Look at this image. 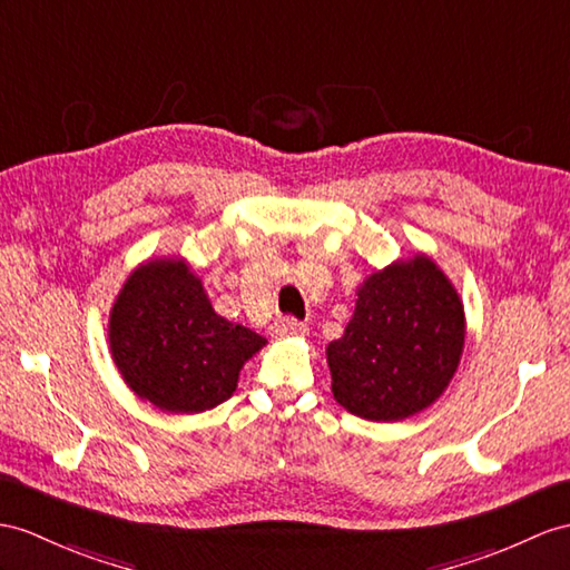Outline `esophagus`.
Returning a JSON list of instances; mask_svg holds the SVG:
<instances>
[{
	"instance_id": "obj_1",
	"label": "esophagus",
	"mask_w": 570,
	"mask_h": 570,
	"mask_svg": "<svg viewBox=\"0 0 570 570\" xmlns=\"http://www.w3.org/2000/svg\"><path fill=\"white\" fill-rule=\"evenodd\" d=\"M271 331L275 338H297L307 333V326L297 322V318H293V316H283V318H277Z\"/></svg>"
}]
</instances>
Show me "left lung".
Instances as JSON below:
<instances>
[{"label":"left lung","instance_id":"obj_1","mask_svg":"<svg viewBox=\"0 0 570 570\" xmlns=\"http://www.w3.org/2000/svg\"><path fill=\"white\" fill-rule=\"evenodd\" d=\"M464 333V304L435 261H394L365 277L353 318L328 343L333 399L377 423L421 413L460 367Z\"/></svg>","mask_w":570,"mask_h":570}]
</instances>
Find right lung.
<instances>
[{
    "instance_id": "1",
    "label": "right lung",
    "mask_w": 570,
    "mask_h": 570,
    "mask_svg": "<svg viewBox=\"0 0 570 570\" xmlns=\"http://www.w3.org/2000/svg\"><path fill=\"white\" fill-rule=\"evenodd\" d=\"M110 355L130 390L166 413H200L227 401L266 338L219 316L184 258L130 273L108 318Z\"/></svg>"
}]
</instances>
